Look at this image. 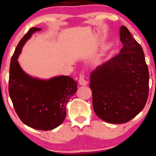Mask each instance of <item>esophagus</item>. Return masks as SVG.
Instances as JSON below:
<instances>
[{
  "label": "esophagus",
  "mask_w": 156,
  "mask_h": 156,
  "mask_svg": "<svg viewBox=\"0 0 156 156\" xmlns=\"http://www.w3.org/2000/svg\"><path fill=\"white\" fill-rule=\"evenodd\" d=\"M79 84L80 85H82V86H85V85L87 84L88 82L85 79V76L84 75V74H80V77H79Z\"/></svg>",
  "instance_id": "34e87169"
}]
</instances>
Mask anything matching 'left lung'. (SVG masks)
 I'll use <instances>...</instances> for the list:
<instances>
[{"mask_svg":"<svg viewBox=\"0 0 156 156\" xmlns=\"http://www.w3.org/2000/svg\"><path fill=\"white\" fill-rule=\"evenodd\" d=\"M120 53L98 66L90 76L94 110L111 123H126L146 106L149 72L144 50L126 26L120 28Z\"/></svg>","mask_w":156,"mask_h":156,"instance_id":"left-lung-1","label":"left lung"}]
</instances>
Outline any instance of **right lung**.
I'll list each match as a JSON object with an SVG mask.
<instances>
[{
	"mask_svg": "<svg viewBox=\"0 0 156 156\" xmlns=\"http://www.w3.org/2000/svg\"><path fill=\"white\" fill-rule=\"evenodd\" d=\"M32 27L20 40L10 65L8 91L17 115L33 129L49 131L59 126L66 116V104L77 90V82L68 76L49 80L31 77L19 65L23 46L32 34L40 30Z\"/></svg>",
	"mask_w": 156,
	"mask_h": 156,
	"instance_id": "add662e5",
	"label": "right lung"
}]
</instances>
